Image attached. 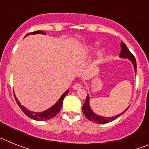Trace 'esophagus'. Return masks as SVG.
<instances>
[{"label":"esophagus","instance_id":"1","mask_svg":"<svg viewBox=\"0 0 149 149\" xmlns=\"http://www.w3.org/2000/svg\"><path fill=\"white\" fill-rule=\"evenodd\" d=\"M81 88H82V85L80 84H75L73 86V89H74V90H77V89H81Z\"/></svg>","mask_w":149,"mask_h":149}]
</instances>
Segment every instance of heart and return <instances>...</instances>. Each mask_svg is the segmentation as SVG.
I'll return each mask as SVG.
<instances>
[{
    "label": "heart",
    "mask_w": 149,
    "mask_h": 149,
    "mask_svg": "<svg viewBox=\"0 0 149 149\" xmlns=\"http://www.w3.org/2000/svg\"><path fill=\"white\" fill-rule=\"evenodd\" d=\"M96 46H97V45L96 44L93 45V46H92L91 49L95 50L96 48ZM105 54H106V49L104 48H101V49L98 50V53H97V56H98V58L99 59V60H101V59L103 58L104 56H105Z\"/></svg>",
    "instance_id": "1"
}]
</instances>
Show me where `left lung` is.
<instances>
[{"label": "left lung", "instance_id": "8db88e82", "mask_svg": "<svg viewBox=\"0 0 149 149\" xmlns=\"http://www.w3.org/2000/svg\"><path fill=\"white\" fill-rule=\"evenodd\" d=\"M119 57L120 58L123 59H128L132 63L133 65H134V71H135V74L136 72V59L134 57V55L130 52V51L128 50V48H127V46L125 43L122 41L121 42V52L119 54ZM129 108V107H127L125 110H124L122 113L118 114V115H116L112 117H106V116H101L98 115L96 114L92 110L90 107V105H89V95L88 94V95L86 96V101H85V103L83 105V113L85 115V116L86 117V119H89V121L93 122H95V123L98 124H106L108 123V122H112V121L115 120L116 119H117L118 117H119L120 116H122L124 113H125L126 110Z\"/></svg>", "mask_w": 149, "mask_h": 149}]
</instances>
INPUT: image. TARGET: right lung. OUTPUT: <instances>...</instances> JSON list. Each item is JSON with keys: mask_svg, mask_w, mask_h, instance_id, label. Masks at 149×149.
I'll return each mask as SVG.
<instances>
[{"mask_svg": "<svg viewBox=\"0 0 149 149\" xmlns=\"http://www.w3.org/2000/svg\"><path fill=\"white\" fill-rule=\"evenodd\" d=\"M35 34H44V35H45V33L44 31H42V30H37V31H35V32L27 33L24 37H26V36H27L29 35H35ZM68 92H69V89H67L65 93L62 95L61 97L59 98L58 101H56L53 106L51 107L50 108H48V110H46L42 112H39V113H37V112H33L31 110H27L23 105L21 104V103L19 102L18 98H16L15 95H15V101H16L17 104H18V105L21 108V110L24 112V113L26 114L28 117H30V119H34V120L36 121H47L52 119V118H54V117L56 116L58 114V113L61 110L62 106H63V99L65 97V95L68 94Z\"/></svg>", "mask_w": 149, "mask_h": 149, "instance_id": "1", "label": "right lung"}]
</instances>
